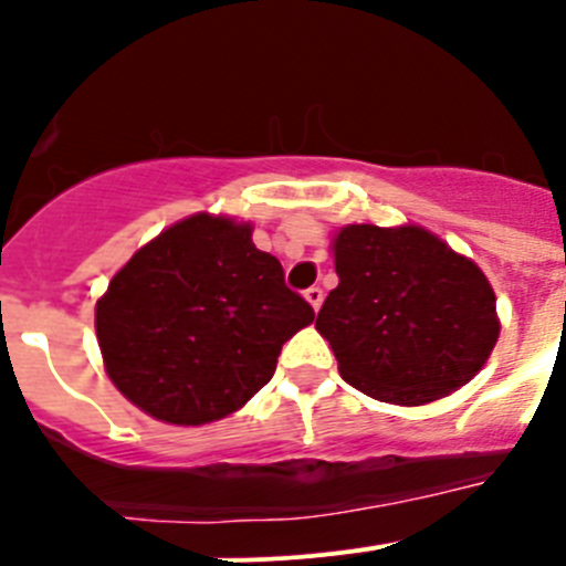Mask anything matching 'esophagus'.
Masks as SVG:
<instances>
[{
  "label": "esophagus",
  "instance_id": "esophagus-1",
  "mask_svg": "<svg viewBox=\"0 0 566 566\" xmlns=\"http://www.w3.org/2000/svg\"><path fill=\"white\" fill-rule=\"evenodd\" d=\"M303 294H306V300H308V303H312L314 312H317V308L323 306V289H319V286H308Z\"/></svg>",
  "mask_w": 566,
  "mask_h": 566
}]
</instances>
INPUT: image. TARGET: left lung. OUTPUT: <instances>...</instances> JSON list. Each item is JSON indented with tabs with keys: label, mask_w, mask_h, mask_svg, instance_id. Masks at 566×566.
<instances>
[{
	"label": "left lung",
	"mask_w": 566,
	"mask_h": 566,
	"mask_svg": "<svg viewBox=\"0 0 566 566\" xmlns=\"http://www.w3.org/2000/svg\"><path fill=\"white\" fill-rule=\"evenodd\" d=\"M337 289L317 314L339 377L391 405L462 388L499 339L496 294L473 260L422 227H343L332 240Z\"/></svg>",
	"instance_id": "1"
}]
</instances>
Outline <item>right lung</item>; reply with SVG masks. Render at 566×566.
<instances>
[{
	"label": "right lung",
	"instance_id": "right-lung-1",
	"mask_svg": "<svg viewBox=\"0 0 566 566\" xmlns=\"http://www.w3.org/2000/svg\"><path fill=\"white\" fill-rule=\"evenodd\" d=\"M312 319L249 223L201 212L164 229L109 280L96 337L129 402L161 422L207 424L243 408Z\"/></svg>",
	"mask_w": 566,
	"mask_h": 566
}]
</instances>
